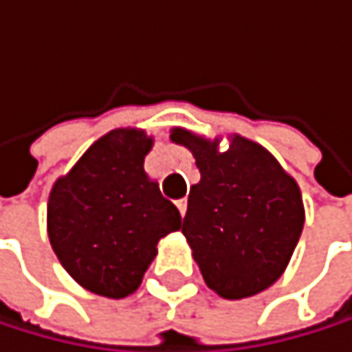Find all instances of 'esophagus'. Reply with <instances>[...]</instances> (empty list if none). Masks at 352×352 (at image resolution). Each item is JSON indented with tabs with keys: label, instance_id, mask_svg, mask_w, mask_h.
Segmentation results:
<instances>
[{
	"label": "esophagus",
	"instance_id": "esophagus-1",
	"mask_svg": "<svg viewBox=\"0 0 352 352\" xmlns=\"http://www.w3.org/2000/svg\"><path fill=\"white\" fill-rule=\"evenodd\" d=\"M176 208H178L180 216L184 218V214H186V199H178V201H176Z\"/></svg>",
	"mask_w": 352,
	"mask_h": 352
}]
</instances>
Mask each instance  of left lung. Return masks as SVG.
<instances>
[{
	"label": "left lung",
	"mask_w": 352,
	"mask_h": 352,
	"mask_svg": "<svg viewBox=\"0 0 352 352\" xmlns=\"http://www.w3.org/2000/svg\"><path fill=\"white\" fill-rule=\"evenodd\" d=\"M170 140L195 157L201 180L188 192L182 222L192 258L210 289L241 300L269 289L287 269L305 226L300 186L254 140L206 138L172 128Z\"/></svg>",
	"instance_id": "obj_1"
}]
</instances>
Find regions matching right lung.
<instances>
[{
    "mask_svg": "<svg viewBox=\"0 0 352 352\" xmlns=\"http://www.w3.org/2000/svg\"><path fill=\"white\" fill-rule=\"evenodd\" d=\"M151 148L153 136L140 128L111 130L50 190V245L92 294H134L160 239L180 228V212L144 172Z\"/></svg>",
    "mask_w": 352,
    "mask_h": 352,
    "instance_id": "right-lung-1",
    "label": "right lung"
}]
</instances>
